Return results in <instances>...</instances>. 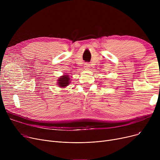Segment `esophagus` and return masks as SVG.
Listing matches in <instances>:
<instances>
[{
  "mask_svg": "<svg viewBox=\"0 0 160 160\" xmlns=\"http://www.w3.org/2000/svg\"><path fill=\"white\" fill-rule=\"evenodd\" d=\"M84 69H86V70H89V69L90 68V65L88 63H85V65H84Z\"/></svg>",
  "mask_w": 160,
  "mask_h": 160,
  "instance_id": "34e87169",
  "label": "esophagus"
}]
</instances>
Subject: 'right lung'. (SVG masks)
I'll use <instances>...</instances> for the list:
<instances>
[{"label": "right lung", "mask_w": 160, "mask_h": 160, "mask_svg": "<svg viewBox=\"0 0 160 160\" xmlns=\"http://www.w3.org/2000/svg\"><path fill=\"white\" fill-rule=\"evenodd\" d=\"M71 79L69 77V76L65 74L58 78L57 80V85L58 86V87H60L61 88H65L67 86H69V84L71 83Z\"/></svg>", "instance_id": "obj_1"}]
</instances>
